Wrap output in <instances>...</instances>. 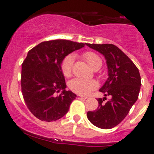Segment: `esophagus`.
<instances>
[{
	"instance_id": "esophagus-1",
	"label": "esophagus",
	"mask_w": 154,
	"mask_h": 154,
	"mask_svg": "<svg viewBox=\"0 0 154 154\" xmlns=\"http://www.w3.org/2000/svg\"><path fill=\"white\" fill-rule=\"evenodd\" d=\"M77 99H78V100H87V97L81 96V95H77Z\"/></svg>"
}]
</instances>
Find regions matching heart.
Returning <instances> with one entry per match:
<instances>
[{
    "instance_id": "obj_1",
    "label": "heart",
    "mask_w": 154,
    "mask_h": 154,
    "mask_svg": "<svg viewBox=\"0 0 154 154\" xmlns=\"http://www.w3.org/2000/svg\"><path fill=\"white\" fill-rule=\"evenodd\" d=\"M83 58L93 70H97L101 67L102 60L98 54L93 51H87L83 54ZM74 56L70 54L64 58L61 64V69L64 77H69L72 74ZM98 84L94 80H85L74 78L69 82V88L78 95H87L97 88Z\"/></svg>"
}]
</instances>
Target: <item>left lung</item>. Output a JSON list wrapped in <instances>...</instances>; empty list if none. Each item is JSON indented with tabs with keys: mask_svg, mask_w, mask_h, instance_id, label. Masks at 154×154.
I'll use <instances>...</instances> for the list:
<instances>
[{
	"mask_svg": "<svg viewBox=\"0 0 154 154\" xmlns=\"http://www.w3.org/2000/svg\"><path fill=\"white\" fill-rule=\"evenodd\" d=\"M86 45L105 56L109 77L100 91L105 97H111L106 103V97L99 98L97 109L89 111L87 118L100 128H112L127 116L138 98L141 86L140 73L133 61L115 45Z\"/></svg>",
	"mask_w": 154,
	"mask_h": 154,
	"instance_id": "8db88e82",
	"label": "left lung"
}]
</instances>
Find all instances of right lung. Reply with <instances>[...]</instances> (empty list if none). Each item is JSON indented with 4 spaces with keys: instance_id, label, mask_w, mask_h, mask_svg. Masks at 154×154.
I'll use <instances>...</instances> for the list:
<instances>
[{
    "instance_id": "obj_1",
    "label": "right lung",
    "mask_w": 154,
    "mask_h": 154,
    "mask_svg": "<svg viewBox=\"0 0 154 154\" xmlns=\"http://www.w3.org/2000/svg\"><path fill=\"white\" fill-rule=\"evenodd\" d=\"M84 45L56 39L42 42L29 51L22 64L21 90L27 108L39 120L56 121L68 112L77 96L65 90L61 64L65 56ZM61 90L56 97L55 93Z\"/></svg>"
}]
</instances>
